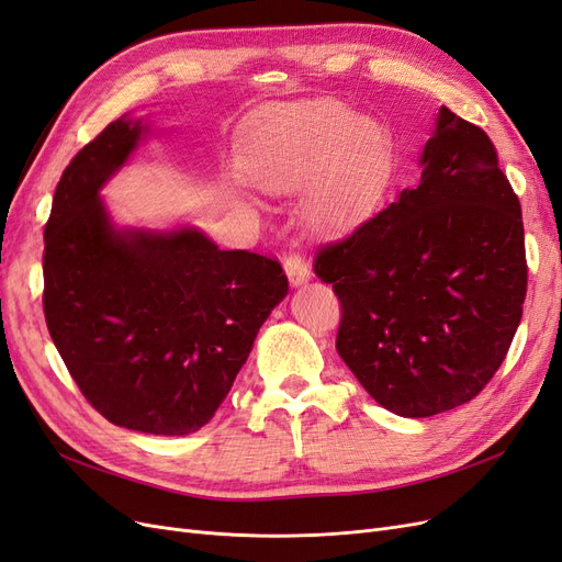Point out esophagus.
<instances>
[{
  "label": "esophagus",
  "instance_id": "1",
  "mask_svg": "<svg viewBox=\"0 0 562 562\" xmlns=\"http://www.w3.org/2000/svg\"><path fill=\"white\" fill-rule=\"evenodd\" d=\"M283 269H285V274H288V279H291L293 285H300V283H304V281L310 279V265L297 252L285 255V258H283Z\"/></svg>",
  "mask_w": 562,
  "mask_h": 562
}]
</instances>
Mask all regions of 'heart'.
Segmentation results:
<instances>
[{
  "mask_svg": "<svg viewBox=\"0 0 562 562\" xmlns=\"http://www.w3.org/2000/svg\"><path fill=\"white\" fill-rule=\"evenodd\" d=\"M384 131L335 100L274 116L252 151V178L265 192L291 194L310 184L304 215L337 229L359 215L382 182Z\"/></svg>",
  "mask_w": 562,
  "mask_h": 562,
  "instance_id": "heart-1",
  "label": "heart"
}]
</instances>
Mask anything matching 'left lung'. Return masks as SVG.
Instances as JSON below:
<instances>
[{
    "instance_id": "left-lung-1",
    "label": "left lung",
    "mask_w": 562,
    "mask_h": 562,
    "mask_svg": "<svg viewBox=\"0 0 562 562\" xmlns=\"http://www.w3.org/2000/svg\"><path fill=\"white\" fill-rule=\"evenodd\" d=\"M419 166L415 187L314 260L342 302L337 353L401 417L479 396L527 291L520 201L487 133L440 108Z\"/></svg>"
}]
</instances>
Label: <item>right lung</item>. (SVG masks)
Listing matches in <instances>:
<instances>
[{"instance_id":"1","label":"right lung","mask_w":562,"mask_h":562,"mask_svg":"<svg viewBox=\"0 0 562 562\" xmlns=\"http://www.w3.org/2000/svg\"><path fill=\"white\" fill-rule=\"evenodd\" d=\"M155 135L122 116L63 171L44 229V316L81 394L116 427L187 436L211 422L271 310L277 260L192 225L119 227L100 190Z\"/></svg>"}]
</instances>
